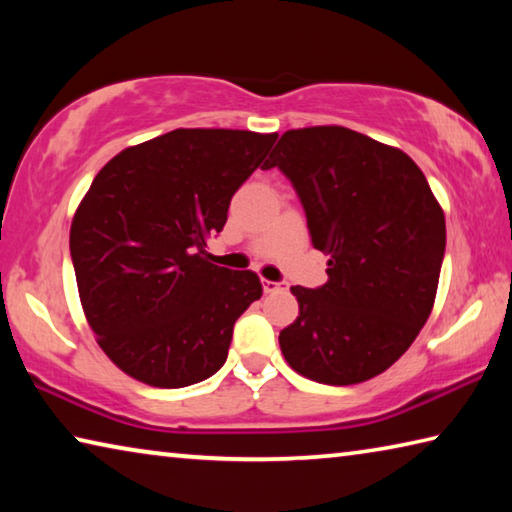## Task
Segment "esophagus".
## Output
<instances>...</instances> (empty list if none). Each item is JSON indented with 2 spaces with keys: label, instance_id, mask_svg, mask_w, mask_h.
<instances>
[{
  "label": "esophagus",
  "instance_id": "1",
  "mask_svg": "<svg viewBox=\"0 0 512 512\" xmlns=\"http://www.w3.org/2000/svg\"><path fill=\"white\" fill-rule=\"evenodd\" d=\"M262 287H264V291H266V293H275V291H284V289H287V284H284V282H271V280H264V282H262Z\"/></svg>",
  "mask_w": 512,
  "mask_h": 512
}]
</instances>
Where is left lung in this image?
Returning a JSON list of instances; mask_svg holds the SVG:
<instances>
[{
	"instance_id": "left-lung-1",
	"label": "left lung",
	"mask_w": 512,
	"mask_h": 512,
	"mask_svg": "<svg viewBox=\"0 0 512 512\" xmlns=\"http://www.w3.org/2000/svg\"><path fill=\"white\" fill-rule=\"evenodd\" d=\"M305 207L327 282L291 287L300 316L280 332L289 366L318 384L381 375L411 348L433 309L445 214L409 155L343 126L287 131L266 169Z\"/></svg>"
}]
</instances>
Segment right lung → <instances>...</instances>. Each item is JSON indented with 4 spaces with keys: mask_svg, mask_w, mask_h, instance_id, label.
I'll list each match as a JSON object with an SVG mask.
<instances>
[{
    "mask_svg": "<svg viewBox=\"0 0 512 512\" xmlns=\"http://www.w3.org/2000/svg\"><path fill=\"white\" fill-rule=\"evenodd\" d=\"M277 133L176 128L117 153L76 207L69 250L99 348L128 377L183 388L228 359L237 318L262 298L253 271L216 266L207 239Z\"/></svg>",
    "mask_w": 512,
    "mask_h": 512,
    "instance_id": "1",
    "label": "right lung"
}]
</instances>
